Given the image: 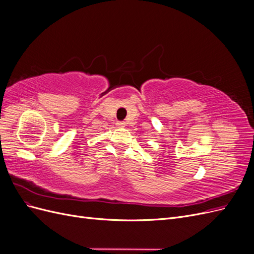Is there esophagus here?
<instances>
[{"label": "esophagus", "mask_w": 254, "mask_h": 254, "mask_svg": "<svg viewBox=\"0 0 254 254\" xmlns=\"http://www.w3.org/2000/svg\"><path fill=\"white\" fill-rule=\"evenodd\" d=\"M125 125H126L125 122H118L117 123V126L118 127H125Z\"/></svg>", "instance_id": "obj_1"}]
</instances>
